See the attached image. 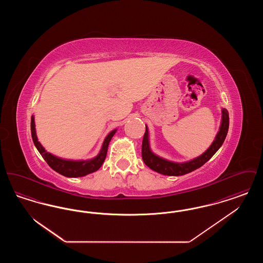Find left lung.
I'll return each instance as SVG.
<instances>
[{
    "instance_id": "1",
    "label": "left lung",
    "mask_w": 263,
    "mask_h": 263,
    "mask_svg": "<svg viewBox=\"0 0 263 263\" xmlns=\"http://www.w3.org/2000/svg\"><path fill=\"white\" fill-rule=\"evenodd\" d=\"M229 130V113L227 109H222V122L220 126V130L215 138L212 145L208 148V150L203 153L196 159H193L186 163H174L166 161L155 155L150 149L149 144V133L146 126V131L142 142V159L146 165H148L151 170L164 175H183L191 173L197 168H199L206 162H208L214 154L220 149L225 141L227 133Z\"/></svg>"
}]
</instances>
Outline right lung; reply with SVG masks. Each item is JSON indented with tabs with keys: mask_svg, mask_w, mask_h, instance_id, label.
<instances>
[{
	"mask_svg": "<svg viewBox=\"0 0 263 263\" xmlns=\"http://www.w3.org/2000/svg\"><path fill=\"white\" fill-rule=\"evenodd\" d=\"M30 127H31V137L33 140V143H34L38 152L40 153V155L42 156V158L45 160L46 163H48V165L52 170H54L58 174L67 176V177H79V176H84V175L91 174L93 172H97L106 158L109 142L116 132V130H113L106 136L103 144H102L100 154L95 159L88 160V161L76 162V161H68V160H63L60 158H57V157L51 155L50 153L45 151V149L41 146V144L38 142L33 116H31Z\"/></svg>",
	"mask_w": 263,
	"mask_h": 263,
	"instance_id": "1",
	"label": "right lung"
}]
</instances>
